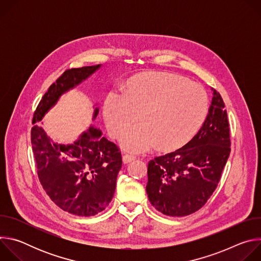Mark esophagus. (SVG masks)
<instances>
[{"mask_svg": "<svg viewBox=\"0 0 261 261\" xmlns=\"http://www.w3.org/2000/svg\"><path fill=\"white\" fill-rule=\"evenodd\" d=\"M136 159V157L135 156H133V155H129V154H126V155H124L123 156V162L124 163H130L131 161H134Z\"/></svg>", "mask_w": 261, "mask_h": 261, "instance_id": "esophagus-1", "label": "esophagus"}]
</instances>
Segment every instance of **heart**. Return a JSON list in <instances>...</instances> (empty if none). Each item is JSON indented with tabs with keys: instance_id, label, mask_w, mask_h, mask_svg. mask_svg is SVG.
I'll return each mask as SVG.
<instances>
[{
	"instance_id": "obj_1",
	"label": "heart",
	"mask_w": 261,
	"mask_h": 261,
	"mask_svg": "<svg viewBox=\"0 0 261 261\" xmlns=\"http://www.w3.org/2000/svg\"><path fill=\"white\" fill-rule=\"evenodd\" d=\"M204 90L187 79L165 72L134 77L127 92H110L103 115L108 132L119 137L140 117L141 124L125 133L122 145L144 152L154 144L171 150L185 144L198 131L207 115Z\"/></svg>"
}]
</instances>
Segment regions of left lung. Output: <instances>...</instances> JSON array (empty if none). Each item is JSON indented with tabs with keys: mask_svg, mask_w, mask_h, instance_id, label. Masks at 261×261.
<instances>
[{
	"mask_svg": "<svg viewBox=\"0 0 261 261\" xmlns=\"http://www.w3.org/2000/svg\"><path fill=\"white\" fill-rule=\"evenodd\" d=\"M224 107L221 95L213 90L208 114L196 135L178 150L148 162L147 197L162 214L171 217L193 214L216 190L230 154Z\"/></svg>",
	"mask_w": 261,
	"mask_h": 261,
	"instance_id": "obj_1",
	"label": "left lung"
}]
</instances>
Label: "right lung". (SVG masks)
<instances>
[{"instance_id": "1", "label": "right lung", "mask_w": 261, "mask_h": 261, "mask_svg": "<svg viewBox=\"0 0 261 261\" xmlns=\"http://www.w3.org/2000/svg\"><path fill=\"white\" fill-rule=\"evenodd\" d=\"M101 65L66 70L37 106L31 142L39 180L49 198L63 211L90 217L105 210L114 197L117 176L122 168L120 148L91 126L71 144L54 142L36 123L57 104L60 97L75 88ZM99 108L94 110L96 119Z\"/></svg>"}]
</instances>
